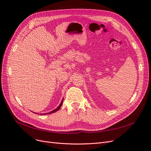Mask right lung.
Listing matches in <instances>:
<instances>
[{"label": "right lung", "instance_id": "right-lung-1", "mask_svg": "<svg viewBox=\"0 0 151 151\" xmlns=\"http://www.w3.org/2000/svg\"><path fill=\"white\" fill-rule=\"evenodd\" d=\"M63 99L62 100V101H61V103H60V105H59V106L56 108V109H55L54 110H53V111H50V112H49V113H43V115H45V114H50V113H54V112H56V111H57L60 108V107H61V106H62V103H63Z\"/></svg>", "mask_w": 151, "mask_h": 151}]
</instances>
